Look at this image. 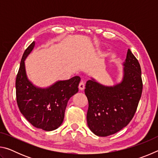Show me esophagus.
Listing matches in <instances>:
<instances>
[{
	"instance_id": "1",
	"label": "esophagus",
	"mask_w": 158,
	"mask_h": 158,
	"mask_svg": "<svg viewBox=\"0 0 158 158\" xmlns=\"http://www.w3.org/2000/svg\"><path fill=\"white\" fill-rule=\"evenodd\" d=\"M84 88H85V84H84V82L83 81H80V83H79V89L81 90H83L84 89Z\"/></svg>"
}]
</instances>
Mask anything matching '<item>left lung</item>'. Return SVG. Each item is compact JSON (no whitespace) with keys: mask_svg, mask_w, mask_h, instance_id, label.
Instances as JSON below:
<instances>
[{"mask_svg":"<svg viewBox=\"0 0 158 158\" xmlns=\"http://www.w3.org/2000/svg\"><path fill=\"white\" fill-rule=\"evenodd\" d=\"M123 66V77L119 84L107 86L93 79L85 84L88 126L99 137H107L122 130L137 111L143 84L140 65L130 49Z\"/></svg>","mask_w":158,"mask_h":158,"instance_id":"left-lung-1","label":"left lung"}]
</instances>
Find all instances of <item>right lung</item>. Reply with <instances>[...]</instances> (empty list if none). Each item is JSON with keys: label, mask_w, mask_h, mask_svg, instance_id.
I'll list each match as a JSON object with an SVG mask.
<instances>
[{"label": "right lung", "mask_w": 158, "mask_h": 158, "mask_svg": "<svg viewBox=\"0 0 158 158\" xmlns=\"http://www.w3.org/2000/svg\"><path fill=\"white\" fill-rule=\"evenodd\" d=\"M35 47L33 42L23 53L16 78V96L21 113L34 127L45 131L57 129L62 124L67 104L78 92L81 78L75 76L58 81L51 86L42 89L28 79L24 60Z\"/></svg>", "instance_id": "add662e5"}]
</instances>
